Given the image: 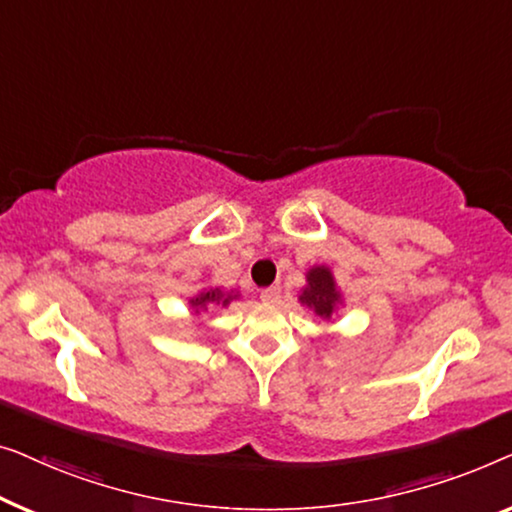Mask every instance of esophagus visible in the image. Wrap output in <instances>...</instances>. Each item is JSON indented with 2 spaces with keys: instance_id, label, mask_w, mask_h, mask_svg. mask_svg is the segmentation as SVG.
I'll return each mask as SVG.
<instances>
[{
  "instance_id": "34e87169",
  "label": "esophagus",
  "mask_w": 512,
  "mask_h": 512,
  "mask_svg": "<svg viewBox=\"0 0 512 512\" xmlns=\"http://www.w3.org/2000/svg\"><path fill=\"white\" fill-rule=\"evenodd\" d=\"M262 301H266V304H278L280 285H271V287H266V290H262Z\"/></svg>"
}]
</instances>
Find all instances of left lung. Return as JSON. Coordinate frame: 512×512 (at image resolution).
Instances as JSON below:
<instances>
[{"instance_id": "8db88e82", "label": "left lung", "mask_w": 512, "mask_h": 512, "mask_svg": "<svg viewBox=\"0 0 512 512\" xmlns=\"http://www.w3.org/2000/svg\"><path fill=\"white\" fill-rule=\"evenodd\" d=\"M299 304L313 311L315 318L322 322L331 320V315L343 308V292L338 290L334 271L327 264H313L306 271V285L299 290Z\"/></svg>"}]
</instances>
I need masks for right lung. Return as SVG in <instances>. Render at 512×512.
<instances>
[{
  "mask_svg": "<svg viewBox=\"0 0 512 512\" xmlns=\"http://www.w3.org/2000/svg\"><path fill=\"white\" fill-rule=\"evenodd\" d=\"M241 294L236 292V290H229V292H225L222 290V287H213V285H208V287H201V290L194 294V297H190L187 299V304H190V308H192V313H206V311H211V308H215V306H222V308H227L229 304H232L234 299H239Z\"/></svg>",
  "mask_w": 512,
  "mask_h": 512,
  "instance_id": "right-lung-1",
  "label": "right lung"
}]
</instances>
